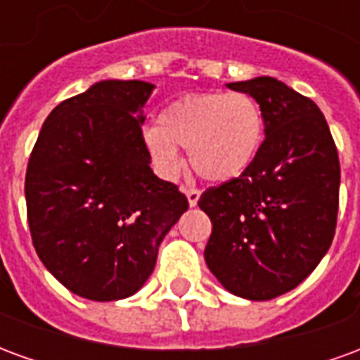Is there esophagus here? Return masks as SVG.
I'll return each instance as SVG.
<instances>
[{
	"instance_id": "34e87169",
	"label": "esophagus",
	"mask_w": 360,
	"mask_h": 360,
	"mask_svg": "<svg viewBox=\"0 0 360 360\" xmlns=\"http://www.w3.org/2000/svg\"><path fill=\"white\" fill-rule=\"evenodd\" d=\"M183 191H185V195H187L188 206H196V204H198V198H200V191L195 187H187L183 188Z\"/></svg>"
}]
</instances>
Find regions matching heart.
Here are the masks:
<instances>
[{"mask_svg": "<svg viewBox=\"0 0 360 360\" xmlns=\"http://www.w3.org/2000/svg\"><path fill=\"white\" fill-rule=\"evenodd\" d=\"M264 139V111L245 92L183 96L160 113L158 127L144 133L146 148L160 173L177 172V146H183L193 169L212 183H227L249 172Z\"/></svg>", "mask_w": 360, "mask_h": 360, "instance_id": "b5f03b06", "label": "heart"}]
</instances>
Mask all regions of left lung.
Returning a JSON list of instances; mask_svg holds the SVG:
<instances>
[{"instance_id": "1", "label": "left lung", "mask_w": 360, "mask_h": 360, "mask_svg": "<svg viewBox=\"0 0 360 360\" xmlns=\"http://www.w3.org/2000/svg\"><path fill=\"white\" fill-rule=\"evenodd\" d=\"M227 89L260 103L266 139L249 172L200 196L212 221L204 260L229 293L270 301L309 278L332 245L340 158L310 98L271 77Z\"/></svg>"}]
</instances>
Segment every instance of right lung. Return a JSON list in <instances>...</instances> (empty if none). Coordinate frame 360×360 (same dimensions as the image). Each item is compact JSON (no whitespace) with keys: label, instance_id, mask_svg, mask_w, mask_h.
Masks as SVG:
<instances>
[{"label":"right lung","instance_id":"right-lung-1","mask_svg":"<svg viewBox=\"0 0 360 360\" xmlns=\"http://www.w3.org/2000/svg\"><path fill=\"white\" fill-rule=\"evenodd\" d=\"M154 84L100 81L56 105L25 179L32 243L59 283L89 301L134 295L187 196L150 169L142 139Z\"/></svg>","mask_w":360,"mask_h":360}]
</instances>
